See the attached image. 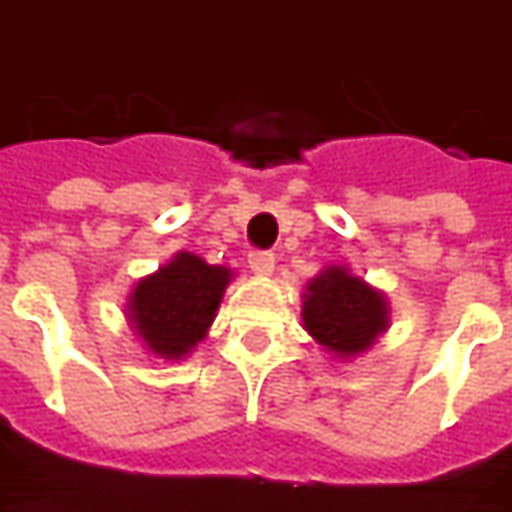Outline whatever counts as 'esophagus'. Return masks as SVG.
Listing matches in <instances>:
<instances>
[{"instance_id":"1","label":"esophagus","mask_w":512,"mask_h":512,"mask_svg":"<svg viewBox=\"0 0 512 512\" xmlns=\"http://www.w3.org/2000/svg\"><path fill=\"white\" fill-rule=\"evenodd\" d=\"M249 268L255 271L257 277H268L274 271V255L271 252H252L249 255Z\"/></svg>"}]
</instances>
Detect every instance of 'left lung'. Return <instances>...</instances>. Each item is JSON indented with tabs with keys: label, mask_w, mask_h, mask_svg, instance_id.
I'll use <instances>...</instances> for the list:
<instances>
[{
	"label": "left lung",
	"mask_w": 512,
	"mask_h": 512,
	"mask_svg": "<svg viewBox=\"0 0 512 512\" xmlns=\"http://www.w3.org/2000/svg\"><path fill=\"white\" fill-rule=\"evenodd\" d=\"M302 321L324 352L352 360L391 327V307L380 288L355 277L346 266H327L307 282Z\"/></svg>",
	"instance_id": "obj_1"
}]
</instances>
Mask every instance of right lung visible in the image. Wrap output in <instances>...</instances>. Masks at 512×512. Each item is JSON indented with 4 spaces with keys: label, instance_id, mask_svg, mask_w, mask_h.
<instances>
[{
    "label": "right lung",
    "instance_id": "right-lung-1",
    "mask_svg": "<svg viewBox=\"0 0 512 512\" xmlns=\"http://www.w3.org/2000/svg\"><path fill=\"white\" fill-rule=\"evenodd\" d=\"M232 280L227 266H210L194 252H177L155 274L135 282L127 318L152 355L182 360L207 335Z\"/></svg>",
    "mask_w": 512,
    "mask_h": 512
}]
</instances>
